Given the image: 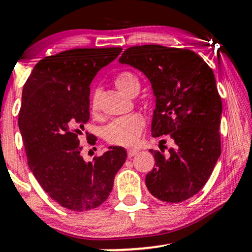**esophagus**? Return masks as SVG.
Wrapping results in <instances>:
<instances>
[{
  "label": "esophagus",
  "mask_w": 252,
  "mask_h": 252,
  "mask_svg": "<svg viewBox=\"0 0 252 252\" xmlns=\"http://www.w3.org/2000/svg\"><path fill=\"white\" fill-rule=\"evenodd\" d=\"M137 153H138V150L135 149V148H130V149H128V158H132V156L137 154Z\"/></svg>",
  "instance_id": "1"
}]
</instances>
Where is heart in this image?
I'll list each match as a JSON object with an SVG mask.
<instances>
[{
    "instance_id": "1",
    "label": "heart",
    "mask_w": 252,
    "mask_h": 252,
    "mask_svg": "<svg viewBox=\"0 0 252 252\" xmlns=\"http://www.w3.org/2000/svg\"><path fill=\"white\" fill-rule=\"evenodd\" d=\"M115 86L121 92L129 97H135L141 88L138 77L131 71H121L114 78ZM91 111L96 114L98 111L97 94L92 97ZM144 120L141 115H129V116L117 118L112 121L103 129V137L112 144L118 146H131L136 143L142 134Z\"/></svg>"
}]
</instances>
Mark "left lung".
Returning <instances> with one entry per match:
<instances>
[{
	"instance_id": "8db88e82",
	"label": "left lung",
	"mask_w": 252,
	"mask_h": 252,
	"mask_svg": "<svg viewBox=\"0 0 252 252\" xmlns=\"http://www.w3.org/2000/svg\"><path fill=\"white\" fill-rule=\"evenodd\" d=\"M149 79L155 96L153 137L168 136L174 147L150 149L155 167L147 189L158 200L181 202L205 186L221 153V98L212 68L195 52L160 45L126 48L118 60Z\"/></svg>"
}]
</instances>
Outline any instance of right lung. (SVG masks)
Returning <instances> with one entry per match:
<instances>
[{
  "label": "right lung",
  "mask_w": 252,
  "mask_h": 252,
  "mask_svg": "<svg viewBox=\"0 0 252 252\" xmlns=\"http://www.w3.org/2000/svg\"><path fill=\"white\" fill-rule=\"evenodd\" d=\"M121 52L76 48L46 57L24 85L19 128L28 166L43 190L65 209L83 212L102 205L126 162L122 147H110L88 162L79 144L90 118V84Z\"/></svg>",
  "instance_id": "obj_1"
}]
</instances>
